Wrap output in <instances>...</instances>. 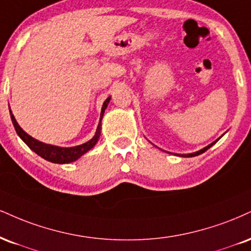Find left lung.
I'll list each match as a JSON object with an SVG mask.
<instances>
[{"label": "left lung", "instance_id": "8db88e82", "mask_svg": "<svg viewBox=\"0 0 251 251\" xmlns=\"http://www.w3.org/2000/svg\"><path fill=\"white\" fill-rule=\"evenodd\" d=\"M220 139V138H219ZM219 139H217V140H219ZM217 140H215L214 141V143H212L210 145H208V146H206L204 147V149H202V150H200V151H198V152H194V153H191V154H181V155H179V156H185V158H192V156H196V155H200V154H202V153H204L206 152V151L208 150V149H210V147L213 146L214 144H216L217 143Z\"/></svg>", "mask_w": 251, "mask_h": 251}]
</instances>
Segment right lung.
Instances as JSON below:
<instances>
[{"mask_svg":"<svg viewBox=\"0 0 251 251\" xmlns=\"http://www.w3.org/2000/svg\"><path fill=\"white\" fill-rule=\"evenodd\" d=\"M110 99L111 97H108L106 100L104 101V104H102L100 120H99L98 127H97L95 137H93L91 140L87 141V143L78 145V146H75V147L53 146V145L44 144L42 143V141L36 140L35 138L30 137L28 133H25V132L21 128V126L17 124L14 114L11 113V111H10V118H11V122H13L14 127L16 129V133L19 134V137L22 139L24 143L28 145L30 150L34 151L36 154H38L41 158L48 160V161L53 162V164H69V162H74L76 161L77 159H79L81 155L85 154L86 152H89V151L97 144L99 137H100L102 116H104L105 110H106L108 102H110Z\"/></svg>","mask_w":251,"mask_h":251,"instance_id":"obj_1","label":"right lung"}]
</instances>
